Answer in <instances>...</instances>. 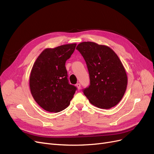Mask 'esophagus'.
I'll return each instance as SVG.
<instances>
[{
  "mask_svg": "<svg viewBox=\"0 0 154 154\" xmlns=\"http://www.w3.org/2000/svg\"><path fill=\"white\" fill-rule=\"evenodd\" d=\"M76 86H77V88L79 89V90H80V89L81 88V84H79V83H78V84H76Z\"/></svg>",
  "mask_w": 154,
  "mask_h": 154,
  "instance_id": "obj_1",
  "label": "esophagus"
}]
</instances>
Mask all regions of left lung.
Listing matches in <instances>:
<instances>
[{"label": "left lung", "instance_id": "8db88e82", "mask_svg": "<svg viewBox=\"0 0 154 154\" xmlns=\"http://www.w3.org/2000/svg\"><path fill=\"white\" fill-rule=\"evenodd\" d=\"M76 49L85 60L90 85L83 90L91 104L109 109L122 99L127 86V75L117 54L108 46L91 42L79 43Z\"/></svg>", "mask_w": 154, "mask_h": 154}]
</instances>
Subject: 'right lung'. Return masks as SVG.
I'll return each mask as SVG.
<instances>
[{"instance_id":"obj_1","label":"right lung","mask_w":154,"mask_h":154,"mask_svg":"<svg viewBox=\"0 0 154 154\" xmlns=\"http://www.w3.org/2000/svg\"><path fill=\"white\" fill-rule=\"evenodd\" d=\"M76 45L72 43L45 48L33 64L30 90L34 100L44 110L58 112L70 105L77 88L68 82L65 63Z\"/></svg>"}]
</instances>
